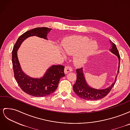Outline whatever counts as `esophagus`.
<instances>
[{
	"label": "esophagus",
	"mask_w": 130,
	"mask_h": 130,
	"mask_svg": "<svg viewBox=\"0 0 130 130\" xmlns=\"http://www.w3.org/2000/svg\"><path fill=\"white\" fill-rule=\"evenodd\" d=\"M72 70H73V69L71 67H70L69 66H67L65 67V68H64V73L67 74L69 72H72Z\"/></svg>",
	"instance_id": "34e87169"
}]
</instances>
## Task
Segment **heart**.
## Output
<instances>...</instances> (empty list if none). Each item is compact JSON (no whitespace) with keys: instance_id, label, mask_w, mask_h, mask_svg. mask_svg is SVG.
Returning a JSON list of instances; mask_svg holds the SVG:
<instances>
[{"instance_id":"1","label":"heart","mask_w":130,"mask_h":130,"mask_svg":"<svg viewBox=\"0 0 130 130\" xmlns=\"http://www.w3.org/2000/svg\"><path fill=\"white\" fill-rule=\"evenodd\" d=\"M95 42H90L86 37H76L66 41L64 45L66 52L70 55L81 53L80 58L83 59L93 55L97 49Z\"/></svg>"}]
</instances>
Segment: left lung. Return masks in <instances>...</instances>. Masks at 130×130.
<instances>
[{"instance_id":"1","label":"left lung","mask_w":130,"mask_h":130,"mask_svg":"<svg viewBox=\"0 0 130 130\" xmlns=\"http://www.w3.org/2000/svg\"><path fill=\"white\" fill-rule=\"evenodd\" d=\"M109 42L110 44H111V48H109V50L113 54L116 55L118 57L119 60V68L117 72L118 74L116 76L115 80L113 83L107 88H105L103 89H94L89 87L87 83H86L82 68L77 69L76 70L77 74L76 81L75 84L73 85V88L75 94L77 96L81 98V99L86 100H98L103 99L109 93L116 84L117 77L119 72L120 57L116 44L111 40H109Z\"/></svg>"}]
</instances>
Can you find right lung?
I'll use <instances>...</instances> for the list:
<instances>
[{"instance_id":"add662e5","label":"right lung","mask_w":130,"mask_h":130,"mask_svg":"<svg viewBox=\"0 0 130 130\" xmlns=\"http://www.w3.org/2000/svg\"><path fill=\"white\" fill-rule=\"evenodd\" d=\"M52 29L42 27L27 31L19 36L13 46L12 61L14 78L23 91L31 96L43 97L53 93L57 89L60 78L65 76L64 67L53 65L50 67L42 77H31L22 71L17 57V50L22 42L30 36H35L47 40V34Z\"/></svg>"}]
</instances>
